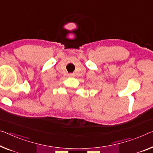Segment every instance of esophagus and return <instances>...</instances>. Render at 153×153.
I'll list each match as a JSON object with an SVG mask.
<instances>
[{"mask_svg": "<svg viewBox=\"0 0 153 153\" xmlns=\"http://www.w3.org/2000/svg\"><path fill=\"white\" fill-rule=\"evenodd\" d=\"M70 76H74V74H71L70 75Z\"/></svg>", "mask_w": 153, "mask_h": 153, "instance_id": "34e87169", "label": "esophagus"}]
</instances>
